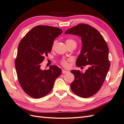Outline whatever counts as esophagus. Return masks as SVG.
Listing matches in <instances>:
<instances>
[{
  "instance_id": "esophagus-1",
  "label": "esophagus",
  "mask_w": 124,
  "mask_h": 124,
  "mask_svg": "<svg viewBox=\"0 0 124 124\" xmlns=\"http://www.w3.org/2000/svg\"><path fill=\"white\" fill-rule=\"evenodd\" d=\"M68 72V71H67V70H65V69H62V73L63 74L67 73Z\"/></svg>"
}]
</instances>
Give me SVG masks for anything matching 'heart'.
<instances>
[{
    "label": "heart",
    "mask_w": 124,
    "mask_h": 124,
    "mask_svg": "<svg viewBox=\"0 0 124 124\" xmlns=\"http://www.w3.org/2000/svg\"><path fill=\"white\" fill-rule=\"evenodd\" d=\"M56 43H57V41H56V40L54 42L53 48H54V46H55V45H56ZM66 45L69 44H74L76 45V42L72 39H67V40H66ZM69 61V59H62V60H61V61H60V62L62 66H64V67H68L69 66V64H68Z\"/></svg>",
    "instance_id": "b5f03b06"
}]
</instances>
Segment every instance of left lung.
Instances as JSON below:
<instances>
[{"mask_svg": "<svg viewBox=\"0 0 124 124\" xmlns=\"http://www.w3.org/2000/svg\"><path fill=\"white\" fill-rule=\"evenodd\" d=\"M65 33L81 37L82 49L76 65L81 68L88 67L84 73L79 70L71 71L75 76L70 85L71 89L79 97H91L101 89L109 69L107 44L100 32L87 24H79Z\"/></svg>", "mask_w": 124, "mask_h": 124, "instance_id": "left-lung-1", "label": "left lung"}]
</instances>
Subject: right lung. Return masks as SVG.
Listing matches in <instances>:
<instances>
[{"instance_id":"right-lung-1","label":"right lung","mask_w":124,"mask_h":124,"mask_svg":"<svg viewBox=\"0 0 124 124\" xmlns=\"http://www.w3.org/2000/svg\"><path fill=\"white\" fill-rule=\"evenodd\" d=\"M62 33L57 27L46 25L34 27L20 40L15 59L18 80L27 95L40 98L52 90L61 69L50 66L42 70L41 64L52 50L55 39Z\"/></svg>"}]
</instances>
